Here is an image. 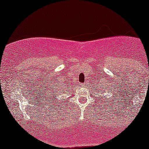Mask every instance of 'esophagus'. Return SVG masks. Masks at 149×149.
<instances>
[{"label": "esophagus", "instance_id": "obj_1", "mask_svg": "<svg viewBox=\"0 0 149 149\" xmlns=\"http://www.w3.org/2000/svg\"><path fill=\"white\" fill-rule=\"evenodd\" d=\"M81 86L83 87V88H84V87H85V84H83V85H81Z\"/></svg>", "mask_w": 149, "mask_h": 149}]
</instances>
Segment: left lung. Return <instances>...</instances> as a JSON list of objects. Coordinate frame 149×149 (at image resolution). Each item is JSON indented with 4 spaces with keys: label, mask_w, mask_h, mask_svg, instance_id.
Instances as JSON below:
<instances>
[{
    "label": "left lung",
    "mask_w": 149,
    "mask_h": 149,
    "mask_svg": "<svg viewBox=\"0 0 149 149\" xmlns=\"http://www.w3.org/2000/svg\"><path fill=\"white\" fill-rule=\"evenodd\" d=\"M97 86H98V90H97V91H98V92L100 94H102L103 93V92H107V90H109V88H107V85H105L104 84H103V85H97ZM112 90H113V89H112ZM123 95V94H122ZM121 95V93H120V95H118V94H116L114 93L113 94V96H109V97H110V98H109H109H107V100H106V102H104V100H101V98H100V97H98V99H99V101H100V102H98V103L100 104V102H101V103H102V105H104V102H105V104H106V102H109V105H111V109L113 107V104H115V105H116V103H114V101H115V102H116V103H117L118 102V100H120V97H123V95ZM115 95V96H114V95ZM102 98H104L103 97H102ZM113 100L114 102H113L112 101ZM110 103H111V104H110ZM108 108H109V107H108Z\"/></svg>",
    "instance_id": "obj_1"
}]
</instances>
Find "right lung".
<instances>
[{
	"label": "right lung",
	"instance_id": "add662e5",
	"mask_svg": "<svg viewBox=\"0 0 149 149\" xmlns=\"http://www.w3.org/2000/svg\"><path fill=\"white\" fill-rule=\"evenodd\" d=\"M66 88H65V89H59V90H56V91H54V94H53V93H52L51 94V95H53V96H51V95H49V101L48 102H50V105H52V107H56V106H57V104H59V100H58V97H57V95H60L61 94V92H64V91H65V90H66Z\"/></svg>",
	"mask_w": 149,
	"mask_h": 149
}]
</instances>
